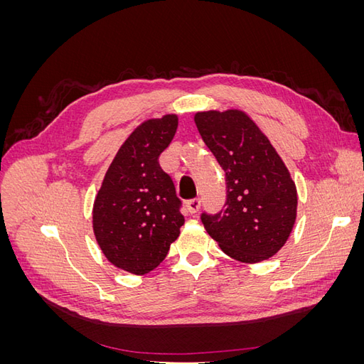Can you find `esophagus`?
Listing matches in <instances>:
<instances>
[{"instance_id":"esophagus-1","label":"esophagus","mask_w":364,"mask_h":364,"mask_svg":"<svg viewBox=\"0 0 364 364\" xmlns=\"http://www.w3.org/2000/svg\"><path fill=\"white\" fill-rule=\"evenodd\" d=\"M199 208H200V199H190L186 202V209H188L191 214H196L199 211Z\"/></svg>"}]
</instances>
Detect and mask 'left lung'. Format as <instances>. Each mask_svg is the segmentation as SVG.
<instances>
[{
    "instance_id": "obj_1",
    "label": "left lung",
    "mask_w": 364,
    "mask_h": 364,
    "mask_svg": "<svg viewBox=\"0 0 364 364\" xmlns=\"http://www.w3.org/2000/svg\"><path fill=\"white\" fill-rule=\"evenodd\" d=\"M194 123L226 173L225 209L200 217L206 232L237 261L269 259L296 222L297 193L287 167L243 111L197 112Z\"/></svg>"
}]
</instances>
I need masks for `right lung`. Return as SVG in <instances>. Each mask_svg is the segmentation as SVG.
I'll return each instance as SVG.
<instances>
[{
	"mask_svg": "<svg viewBox=\"0 0 364 364\" xmlns=\"http://www.w3.org/2000/svg\"><path fill=\"white\" fill-rule=\"evenodd\" d=\"M178 115L141 123L119 147L92 208L98 246L115 267L146 274L167 257L185 218L174 183L159 165Z\"/></svg>",
	"mask_w": 364,
	"mask_h": 364,
	"instance_id": "obj_1",
	"label": "right lung"
}]
</instances>
